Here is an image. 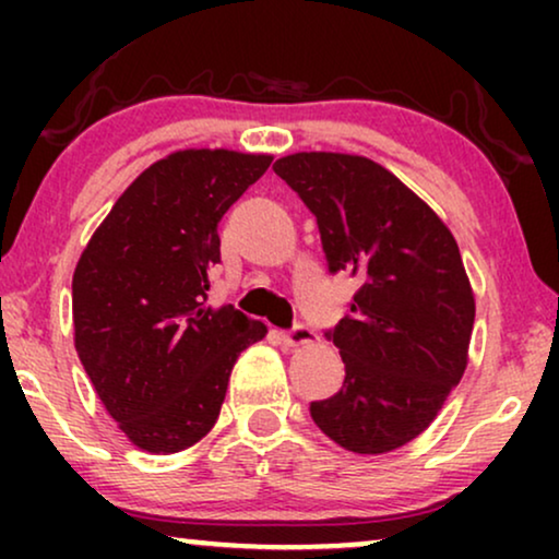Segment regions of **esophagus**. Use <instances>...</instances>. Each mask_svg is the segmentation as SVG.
<instances>
[{
  "label": "esophagus",
  "mask_w": 559,
  "mask_h": 559,
  "mask_svg": "<svg viewBox=\"0 0 559 559\" xmlns=\"http://www.w3.org/2000/svg\"><path fill=\"white\" fill-rule=\"evenodd\" d=\"M282 341H285L287 346H305V343L316 341V333H312L308 325L295 323L293 328H289V331L282 333Z\"/></svg>",
  "instance_id": "1"
}]
</instances>
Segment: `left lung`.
<instances>
[{"label":"left lung","mask_w":559,"mask_h":559,"mask_svg":"<svg viewBox=\"0 0 559 559\" xmlns=\"http://www.w3.org/2000/svg\"><path fill=\"white\" fill-rule=\"evenodd\" d=\"M274 173L316 216L328 270L361 282L348 316L325 333L346 379L310 415L350 453L407 445L468 366L476 300L461 249L438 213L369 157L295 152Z\"/></svg>","instance_id":"8db88e82"}]
</instances>
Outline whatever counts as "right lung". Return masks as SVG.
<instances>
[{"label": "right lung", "instance_id": "1", "mask_svg": "<svg viewBox=\"0 0 559 559\" xmlns=\"http://www.w3.org/2000/svg\"><path fill=\"white\" fill-rule=\"evenodd\" d=\"M272 155L180 150L114 203L73 272L75 350L140 450L180 453L211 432L236 358L266 325L209 305L218 221Z\"/></svg>", "mask_w": 559, "mask_h": 559}]
</instances>
